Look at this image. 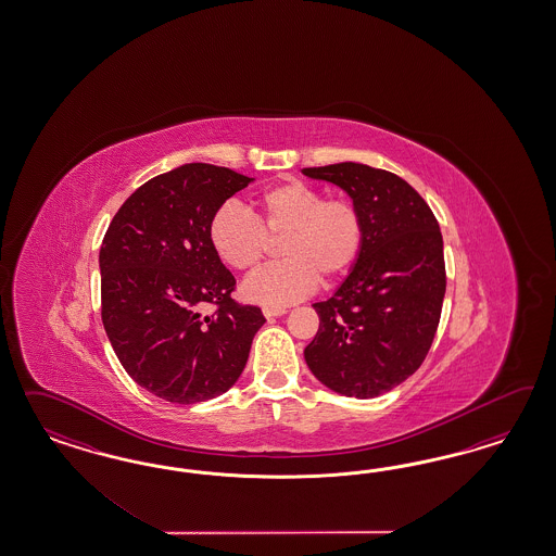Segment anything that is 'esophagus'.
I'll return each instance as SVG.
<instances>
[{"instance_id":"esophagus-1","label":"esophagus","mask_w":556,"mask_h":556,"mask_svg":"<svg viewBox=\"0 0 556 556\" xmlns=\"http://www.w3.org/2000/svg\"><path fill=\"white\" fill-rule=\"evenodd\" d=\"M263 314H265V318H277V316H283L287 314V307H263Z\"/></svg>"}]
</instances>
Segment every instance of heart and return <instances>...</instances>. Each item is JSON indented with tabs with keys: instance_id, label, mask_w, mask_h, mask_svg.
Returning <instances> with one entry per match:
<instances>
[{
	"instance_id": "1",
	"label": "heart",
	"mask_w": 556,
	"mask_h": 556,
	"mask_svg": "<svg viewBox=\"0 0 556 556\" xmlns=\"http://www.w3.org/2000/svg\"><path fill=\"white\" fill-rule=\"evenodd\" d=\"M256 218L238 203H224L210 222V244L235 270H253L283 240V263L254 273L242 286L249 302L281 307L309 295L318 277L334 281L353 269L365 247V219L346 198L326 200L303 181H283L256 198Z\"/></svg>"
}]
</instances>
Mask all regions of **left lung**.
<instances>
[{"instance_id": "8db88e82", "label": "left lung", "mask_w": 556, "mask_h": 556, "mask_svg": "<svg viewBox=\"0 0 556 556\" xmlns=\"http://www.w3.org/2000/svg\"><path fill=\"white\" fill-rule=\"evenodd\" d=\"M344 189L365 219V247L349 277L314 303L320 328L305 346L326 388L369 400L420 369L437 334L446 270L430 205L402 177L361 163L302 170Z\"/></svg>"}]
</instances>
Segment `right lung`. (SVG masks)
I'll return each mask as SVG.
<instances>
[{
  "label": "right lung",
  "mask_w": 556,
  "mask_h": 556,
  "mask_svg": "<svg viewBox=\"0 0 556 556\" xmlns=\"http://www.w3.org/2000/svg\"><path fill=\"white\" fill-rule=\"evenodd\" d=\"M253 179L189 163L152 177L122 203L100 249L101 321L122 367L170 404L235 386L265 316L232 300L236 279L210 244V222ZM205 302L217 314L202 317Z\"/></svg>",
  "instance_id": "1"
}]
</instances>
